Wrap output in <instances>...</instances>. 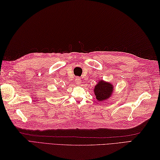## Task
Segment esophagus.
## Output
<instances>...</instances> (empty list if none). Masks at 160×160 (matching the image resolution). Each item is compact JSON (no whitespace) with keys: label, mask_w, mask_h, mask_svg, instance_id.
Returning <instances> with one entry per match:
<instances>
[{"label":"esophagus","mask_w":160,"mask_h":160,"mask_svg":"<svg viewBox=\"0 0 160 160\" xmlns=\"http://www.w3.org/2000/svg\"><path fill=\"white\" fill-rule=\"evenodd\" d=\"M74 81H75V83H76V84H80L81 82V79L80 78L77 77V78H76V79H75Z\"/></svg>","instance_id":"esophagus-1"}]
</instances>
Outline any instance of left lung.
I'll use <instances>...</instances> for the list:
<instances>
[{"label": "left lung", "mask_w": 160, "mask_h": 160, "mask_svg": "<svg viewBox=\"0 0 160 160\" xmlns=\"http://www.w3.org/2000/svg\"><path fill=\"white\" fill-rule=\"evenodd\" d=\"M113 84L110 82H106L102 80H100L94 89V93L98 101L103 102L108 99L113 93Z\"/></svg>", "instance_id": "obj_1"}]
</instances>
